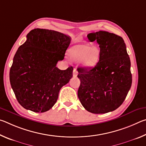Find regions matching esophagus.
<instances>
[{
  "mask_svg": "<svg viewBox=\"0 0 146 146\" xmlns=\"http://www.w3.org/2000/svg\"><path fill=\"white\" fill-rule=\"evenodd\" d=\"M77 74H78V71H76V69H74V70H73V76H77Z\"/></svg>",
  "mask_w": 146,
  "mask_h": 146,
  "instance_id": "1",
  "label": "esophagus"
}]
</instances>
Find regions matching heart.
<instances>
[{
  "mask_svg": "<svg viewBox=\"0 0 146 146\" xmlns=\"http://www.w3.org/2000/svg\"><path fill=\"white\" fill-rule=\"evenodd\" d=\"M70 58L74 61H80L83 67L91 68L99 60L100 51L97 46L87 44H76L69 50Z\"/></svg>",
  "mask_w": 146,
  "mask_h": 146,
  "instance_id": "b5f03b06",
  "label": "heart"
}]
</instances>
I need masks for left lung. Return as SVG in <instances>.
Segmentation results:
<instances>
[{
    "label": "left lung",
    "mask_w": 146,
    "mask_h": 146,
    "mask_svg": "<svg viewBox=\"0 0 146 146\" xmlns=\"http://www.w3.org/2000/svg\"><path fill=\"white\" fill-rule=\"evenodd\" d=\"M99 44V61L93 68H78V97L86 110L95 114L113 111L124 101L132 84L131 62L121 36L99 31L88 35Z\"/></svg>",
    "instance_id": "left-lung-1"
}]
</instances>
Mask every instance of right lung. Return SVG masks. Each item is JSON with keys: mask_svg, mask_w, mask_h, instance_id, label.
Returning a JSON list of instances; mask_svg holds the SVG:
<instances>
[{"mask_svg": "<svg viewBox=\"0 0 146 146\" xmlns=\"http://www.w3.org/2000/svg\"><path fill=\"white\" fill-rule=\"evenodd\" d=\"M14 56L9 80L17 100L24 108L44 113L55 105L63 86L73 77L72 66L56 67L62 60L71 37L60 32L34 29Z\"/></svg>", "mask_w": 146, "mask_h": 146, "instance_id": "obj_1", "label": "right lung"}]
</instances>
